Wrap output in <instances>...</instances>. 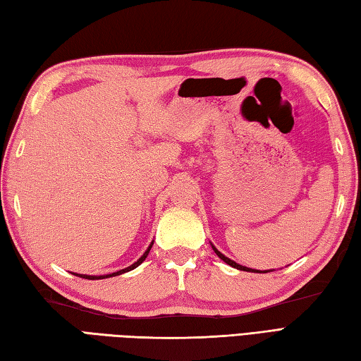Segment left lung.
I'll use <instances>...</instances> for the list:
<instances>
[{
  "label": "left lung",
  "instance_id": "obj_1",
  "mask_svg": "<svg viewBox=\"0 0 361 361\" xmlns=\"http://www.w3.org/2000/svg\"><path fill=\"white\" fill-rule=\"evenodd\" d=\"M212 250H214V251H216V255H217V256H219V257H220L221 260H224V262H226L228 265H231V267L237 268V270H242V271H251V273H252V271H255V273H260L259 270L256 271V270H251V268H248V267H243V265H239V264H235V262H234V260H231V259H228L226 256H224V255H221V252H220V251H219V250H217L216 247H212ZM265 273H267V271H265Z\"/></svg>",
  "mask_w": 361,
  "mask_h": 361
}]
</instances>
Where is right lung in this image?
<instances>
[{"instance_id": "add662e5", "label": "right lung", "mask_w": 361, "mask_h": 361, "mask_svg": "<svg viewBox=\"0 0 361 361\" xmlns=\"http://www.w3.org/2000/svg\"><path fill=\"white\" fill-rule=\"evenodd\" d=\"M152 245L153 243H150V247L147 248V251L144 252V255L136 260V262L133 264V265H130V267H127V268H124V270H119V271H116V273H111V274H106V276H87V274H75V276H80V278H85V279H105V278H111V276H118V274H122V273H127V271H130V270H133V268H136L137 265H141L142 262H144V259L147 257V255H149V251H150V248H152Z\"/></svg>"}]
</instances>
